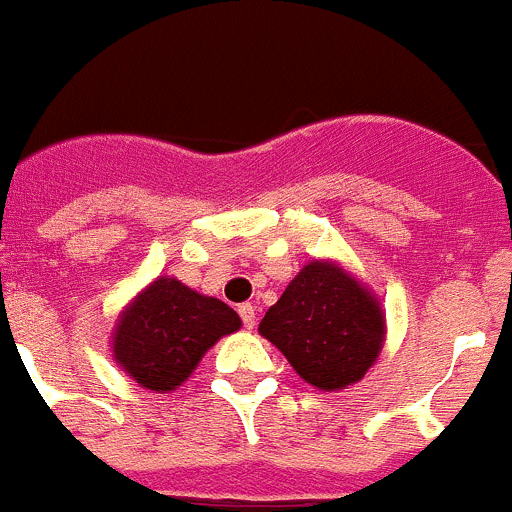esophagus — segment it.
<instances>
[{"mask_svg":"<svg viewBox=\"0 0 512 512\" xmlns=\"http://www.w3.org/2000/svg\"><path fill=\"white\" fill-rule=\"evenodd\" d=\"M239 315H241V320H244V328L254 330V325H256V308H254V305L241 303L239 305Z\"/></svg>","mask_w":512,"mask_h":512,"instance_id":"1","label":"esophagus"}]
</instances>
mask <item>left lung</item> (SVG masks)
<instances>
[{
    "instance_id": "1",
    "label": "left lung",
    "mask_w": 512,
    "mask_h": 512,
    "mask_svg": "<svg viewBox=\"0 0 512 512\" xmlns=\"http://www.w3.org/2000/svg\"><path fill=\"white\" fill-rule=\"evenodd\" d=\"M258 333L323 392L360 382L384 345L379 300L333 261H310L263 315Z\"/></svg>"
}]
</instances>
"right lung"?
I'll return each instance as SVG.
<instances>
[{"label": "right lung", "mask_w": 512, "mask_h": 512, "mask_svg": "<svg viewBox=\"0 0 512 512\" xmlns=\"http://www.w3.org/2000/svg\"><path fill=\"white\" fill-rule=\"evenodd\" d=\"M236 310L177 278H157L120 315L113 357L140 387L172 392L219 337L236 333Z\"/></svg>", "instance_id": "right-lung-1"}]
</instances>
